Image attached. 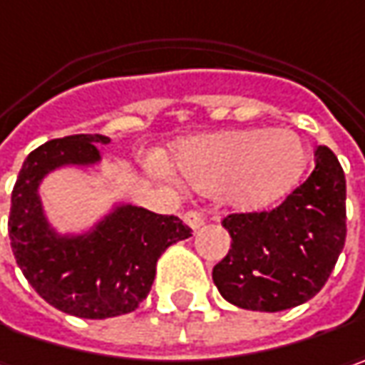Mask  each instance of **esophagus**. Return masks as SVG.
<instances>
[{"label":"esophagus","mask_w":365,"mask_h":365,"mask_svg":"<svg viewBox=\"0 0 365 365\" xmlns=\"http://www.w3.org/2000/svg\"><path fill=\"white\" fill-rule=\"evenodd\" d=\"M183 220H185V225L192 230H198L200 227H204V222H206L204 214L198 212V210H187V212L183 214Z\"/></svg>","instance_id":"34e87169"}]
</instances>
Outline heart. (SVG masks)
<instances>
[{
  "instance_id": "heart-1",
  "label": "heart",
  "mask_w": 365,
  "mask_h": 365,
  "mask_svg": "<svg viewBox=\"0 0 365 365\" xmlns=\"http://www.w3.org/2000/svg\"><path fill=\"white\" fill-rule=\"evenodd\" d=\"M309 165V147L292 130L245 128L190 140L175 153L183 182L204 194L227 192L232 208L262 212L284 200Z\"/></svg>"
}]
</instances>
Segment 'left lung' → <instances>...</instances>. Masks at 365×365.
<instances>
[{
    "label": "left lung",
    "mask_w": 365,
    "mask_h": 365,
    "mask_svg": "<svg viewBox=\"0 0 365 365\" xmlns=\"http://www.w3.org/2000/svg\"><path fill=\"white\" fill-rule=\"evenodd\" d=\"M229 253L212 279L230 304L277 312L321 292L345 245V173L317 147L314 169L286 200L263 212L229 214Z\"/></svg>",
    "instance_id": "1"
}]
</instances>
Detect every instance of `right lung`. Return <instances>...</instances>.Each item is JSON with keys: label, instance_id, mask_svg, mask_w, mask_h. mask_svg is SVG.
<instances>
[{"label": "right lung", "instance_id": "obj_1", "mask_svg": "<svg viewBox=\"0 0 365 365\" xmlns=\"http://www.w3.org/2000/svg\"><path fill=\"white\" fill-rule=\"evenodd\" d=\"M102 135L55 138L26 157L11 192L8 232L28 284L55 309L79 319H108L138 309L151 292L157 259L192 237L178 216L118 204L83 235H58L46 220L38 185L65 165H96Z\"/></svg>", "mask_w": 365, "mask_h": 365}]
</instances>
